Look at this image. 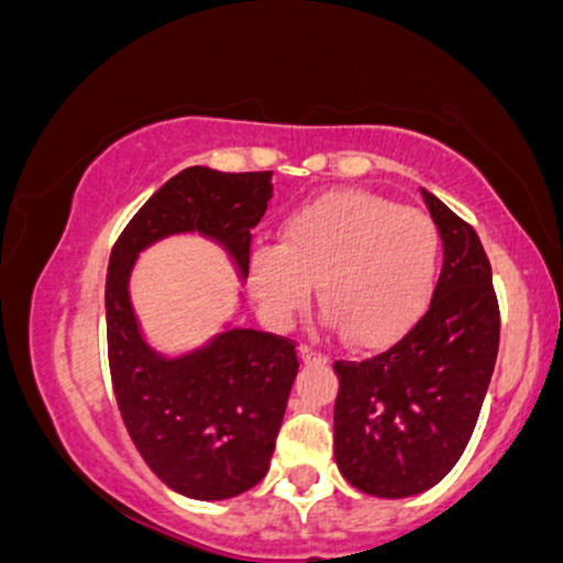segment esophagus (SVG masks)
<instances>
[{"label": "esophagus", "instance_id": "34e87169", "mask_svg": "<svg viewBox=\"0 0 563 563\" xmlns=\"http://www.w3.org/2000/svg\"><path fill=\"white\" fill-rule=\"evenodd\" d=\"M301 360H307V363H309V360H325V354L318 352V349H314V346L303 344L301 346Z\"/></svg>", "mask_w": 563, "mask_h": 563}]
</instances>
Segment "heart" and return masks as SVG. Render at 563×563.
<instances>
[{
	"instance_id": "heart-1",
	"label": "heart",
	"mask_w": 563,
	"mask_h": 563,
	"mask_svg": "<svg viewBox=\"0 0 563 563\" xmlns=\"http://www.w3.org/2000/svg\"><path fill=\"white\" fill-rule=\"evenodd\" d=\"M439 262L442 235L429 214L371 192H333L296 209L277 245H256L251 277L275 322L294 318L318 280L325 325L357 346H380L429 307Z\"/></svg>"
}]
</instances>
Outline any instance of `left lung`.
Returning <instances> with one entry per match:
<instances>
[{
	"label": "left lung",
	"instance_id": "8db88e82",
	"mask_svg": "<svg viewBox=\"0 0 563 563\" xmlns=\"http://www.w3.org/2000/svg\"><path fill=\"white\" fill-rule=\"evenodd\" d=\"M444 245L423 318L373 357L335 360V463L360 493H426L461 461L487 397L500 309L476 230L423 190Z\"/></svg>",
	"mask_w": 563,
	"mask_h": 563
}]
</instances>
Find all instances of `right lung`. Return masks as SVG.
<instances>
[{"mask_svg":"<svg viewBox=\"0 0 563 563\" xmlns=\"http://www.w3.org/2000/svg\"><path fill=\"white\" fill-rule=\"evenodd\" d=\"M273 198V172L190 166L156 190L111 251L106 277L108 363L121 418L153 474L192 500H228L264 479L299 373L290 339L230 328L185 357H161L142 339L129 275L142 249L200 232L249 275L251 230Z\"/></svg>","mask_w":563,"mask_h":563,"instance_id":"1","label":"right lung"}]
</instances>
